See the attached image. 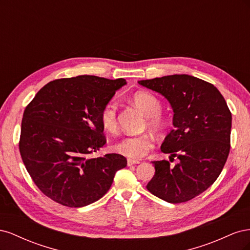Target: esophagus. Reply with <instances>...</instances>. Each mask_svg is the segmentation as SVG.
Wrapping results in <instances>:
<instances>
[{
  "mask_svg": "<svg viewBox=\"0 0 250 250\" xmlns=\"http://www.w3.org/2000/svg\"><path fill=\"white\" fill-rule=\"evenodd\" d=\"M135 164H140V162L139 161H133V160H128L127 161V165L129 166V167H130V166H132V165H135Z\"/></svg>",
  "mask_w": 250,
  "mask_h": 250,
  "instance_id": "34e87169",
  "label": "esophagus"
}]
</instances>
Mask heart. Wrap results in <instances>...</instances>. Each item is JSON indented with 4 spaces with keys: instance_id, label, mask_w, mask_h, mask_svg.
I'll return each instance as SVG.
<instances>
[{
    "instance_id": "b5f03b06",
    "label": "heart",
    "mask_w": 250,
    "mask_h": 250,
    "mask_svg": "<svg viewBox=\"0 0 250 250\" xmlns=\"http://www.w3.org/2000/svg\"><path fill=\"white\" fill-rule=\"evenodd\" d=\"M132 101L145 116L147 125L155 132H162L168 125V121L162 113V103L157 98L149 92H138L132 97ZM118 105L110 101L103 106L100 113L102 127L108 132H115L118 127ZM153 148V140L148 134L126 137L119 141L113 146L117 153L131 160H139L145 156Z\"/></svg>"
}]
</instances>
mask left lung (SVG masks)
I'll use <instances>...</instances> for the list:
<instances>
[{
    "instance_id": "obj_1",
    "label": "left lung",
    "mask_w": 250,
    "mask_h": 250,
    "mask_svg": "<svg viewBox=\"0 0 250 250\" xmlns=\"http://www.w3.org/2000/svg\"><path fill=\"white\" fill-rule=\"evenodd\" d=\"M139 84L163 95L173 109L174 129L161 150L177 157L152 162L155 174L147 188L170 203L193 199L220 175L230 149L231 113L223 96L210 83L190 75L141 80Z\"/></svg>"
}]
</instances>
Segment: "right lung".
<instances>
[{
  "instance_id": "1",
  "label": "right lung",
  "mask_w": 250,
  "mask_h": 250,
  "mask_svg": "<svg viewBox=\"0 0 250 250\" xmlns=\"http://www.w3.org/2000/svg\"><path fill=\"white\" fill-rule=\"evenodd\" d=\"M126 80L81 75L49 82L28 104L21 120L20 152L37 188L69 208L88 206L107 193L126 158L89 154L106 139L103 106Z\"/></svg>"
}]
</instances>
